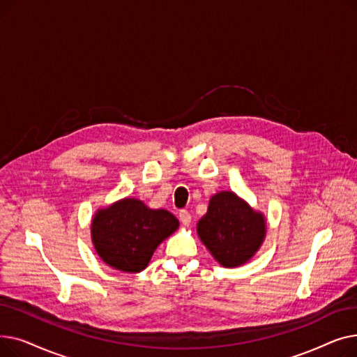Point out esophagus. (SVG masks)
I'll list each match as a JSON object with an SVG mask.
<instances>
[{"label":"esophagus","mask_w":357,"mask_h":357,"mask_svg":"<svg viewBox=\"0 0 357 357\" xmlns=\"http://www.w3.org/2000/svg\"><path fill=\"white\" fill-rule=\"evenodd\" d=\"M179 220H181V222L183 224V226H190V222H191V214L186 211V210H182L181 213H179Z\"/></svg>","instance_id":"obj_1"}]
</instances>
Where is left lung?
Here are the masks:
<instances>
[{
	"label": "left lung",
	"instance_id": "1",
	"mask_svg": "<svg viewBox=\"0 0 357 357\" xmlns=\"http://www.w3.org/2000/svg\"><path fill=\"white\" fill-rule=\"evenodd\" d=\"M197 233L221 266L238 268L260 249L266 237V218L236 192L220 191L210 198Z\"/></svg>",
	"mask_w": 357,
	"mask_h": 357
}]
</instances>
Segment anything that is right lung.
Here are the masks:
<instances>
[{"label": "right lung", "mask_w": 357, "mask_h": 357, "mask_svg": "<svg viewBox=\"0 0 357 357\" xmlns=\"http://www.w3.org/2000/svg\"><path fill=\"white\" fill-rule=\"evenodd\" d=\"M178 227V218L169 211L150 208L137 198H123L96 211L91 240L107 266L137 273L147 268L158 246Z\"/></svg>", "instance_id": "right-lung-1"}]
</instances>
